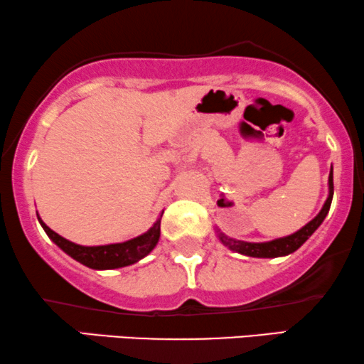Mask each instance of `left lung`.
<instances>
[{"label":"left lung","mask_w":364,"mask_h":364,"mask_svg":"<svg viewBox=\"0 0 364 364\" xmlns=\"http://www.w3.org/2000/svg\"><path fill=\"white\" fill-rule=\"evenodd\" d=\"M333 193H334V183H333V169H331L329 174V196L326 200V203L323 206V210L319 211V215L316 216L312 222L306 225L304 228H301L299 232L292 233V235L285 237V238H279V240H272L267 243H248V242H240V240H232V238L220 235V240H222L225 245L232 248V250L238 252V254L248 255V257H260V259H272V257H280V255H287L296 252L299 247L304 243L307 238H309L312 233L316 232L317 227L323 223V220L328 215V211L331 208V201H333Z\"/></svg>","instance_id":"1"}]
</instances>
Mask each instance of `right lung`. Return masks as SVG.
<instances>
[{
    "mask_svg": "<svg viewBox=\"0 0 364 364\" xmlns=\"http://www.w3.org/2000/svg\"><path fill=\"white\" fill-rule=\"evenodd\" d=\"M40 220V218H38ZM41 227H43L47 235L62 248L65 254H68L72 259H75L80 264H84L90 269H119V267H126L131 264H136L142 257H146L151 250L156 247L159 240V225L161 220H158L153 227H151L144 235L132 238L124 243H110V245H100V247H82L77 243L68 242L67 238L60 237L55 233L52 228L40 220Z\"/></svg>",
    "mask_w": 364,
    "mask_h": 364,
    "instance_id": "1",
    "label": "right lung"
}]
</instances>
